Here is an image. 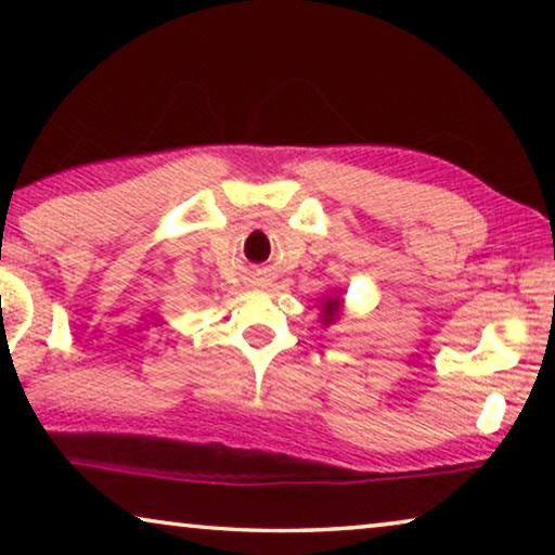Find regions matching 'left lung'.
I'll return each mask as SVG.
<instances>
[{
	"mask_svg": "<svg viewBox=\"0 0 555 555\" xmlns=\"http://www.w3.org/2000/svg\"><path fill=\"white\" fill-rule=\"evenodd\" d=\"M318 308H321V321L327 327V325H333L335 321H340L343 308H345V298L340 296V291H331V294L318 300Z\"/></svg>",
	"mask_w": 555,
	"mask_h": 555,
	"instance_id": "8db88e82",
	"label": "left lung"
}]
</instances>
